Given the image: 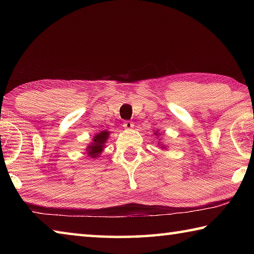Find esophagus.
Listing matches in <instances>:
<instances>
[{
    "mask_svg": "<svg viewBox=\"0 0 254 254\" xmlns=\"http://www.w3.org/2000/svg\"><path fill=\"white\" fill-rule=\"evenodd\" d=\"M123 127L126 130H131V128L134 127V124H133V122H131V121H126L123 124Z\"/></svg>",
    "mask_w": 254,
    "mask_h": 254,
    "instance_id": "34e87169",
    "label": "esophagus"
}]
</instances>
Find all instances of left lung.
<instances>
[{"label": "left lung", "instance_id": "8db88e82", "mask_svg": "<svg viewBox=\"0 0 254 254\" xmlns=\"http://www.w3.org/2000/svg\"><path fill=\"white\" fill-rule=\"evenodd\" d=\"M154 134H157V133H154ZM158 135V134H157ZM163 147H165V145H163ZM163 149H165V148H163Z\"/></svg>", "mask_w": 254, "mask_h": 254}]
</instances>
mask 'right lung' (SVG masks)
Masks as SVG:
<instances>
[{
  "instance_id": "obj_1",
  "label": "right lung",
  "mask_w": 254,
  "mask_h": 254,
  "mask_svg": "<svg viewBox=\"0 0 254 254\" xmlns=\"http://www.w3.org/2000/svg\"><path fill=\"white\" fill-rule=\"evenodd\" d=\"M110 137V132L107 131H101L98 132L97 134L94 135L93 137V142L87 145L86 148V152L91 158L96 159L97 157H100V154L103 152V150L105 148V143L107 139Z\"/></svg>"
}]
</instances>
